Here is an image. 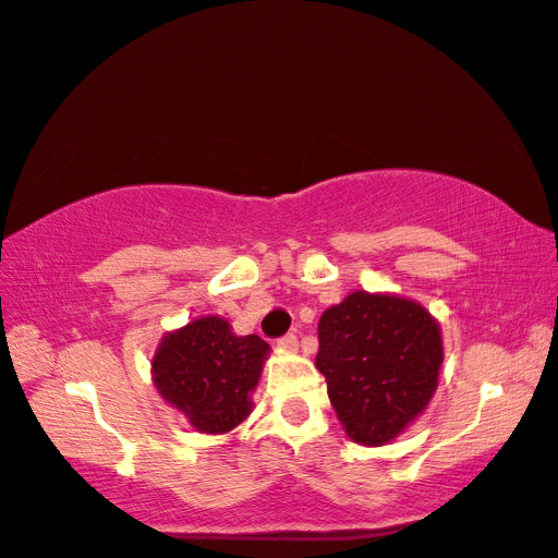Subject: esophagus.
<instances>
[{"instance_id":"1","label":"esophagus","mask_w":558,"mask_h":558,"mask_svg":"<svg viewBox=\"0 0 558 558\" xmlns=\"http://www.w3.org/2000/svg\"><path fill=\"white\" fill-rule=\"evenodd\" d=\"M278 348H282V350H288V352H292V350H298V336H294V333H288V336H282V338H278Z\"/></svg>"}]
</instances>
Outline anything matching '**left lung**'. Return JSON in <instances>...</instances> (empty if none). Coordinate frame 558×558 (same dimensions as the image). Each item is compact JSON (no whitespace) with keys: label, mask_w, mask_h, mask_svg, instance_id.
Returning a JSON list of instances; mask_svg holds the SVG:
<instances>
[{"label":"left lung","mask_w":558,"mask_h":558,"mask_svg":"<svg viewBox=\"0 0 558 558\" xmlns=\"http://www.w3.org/2000/svg\"><path fill=\"white\" fill-rule=\"evenodd\" d=\"M441 330L417 302L352 292L318 322L316 366L352 441L381 446L429 405Z\"/></svg>","instance_id":"1"}]
</instances>
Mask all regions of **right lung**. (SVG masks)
<instances>
[{
  "mask_svg": "<svg viewBox=\"0 0 558 558\" xmlns=\"http://www.w3.org/2000/svg\"><path fill=\"white\" fill-rule=\"evenodd\" d=\"M268 342L234 336L220 316L196 318L165 336L153 357L160 396L182 410L194 429L222 434L252 412V393Z\"/></svg>",
  "mask_w": 558,
  "mask_h": 558,
  "instance_id": "add662e5",
  "label": "right lung"
}]
</instances>
